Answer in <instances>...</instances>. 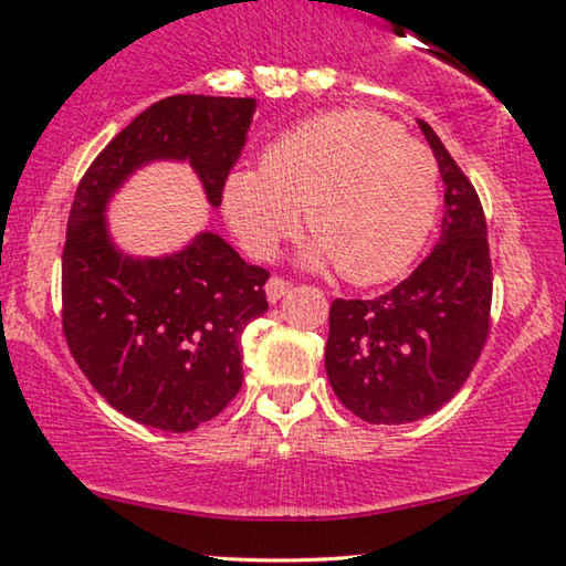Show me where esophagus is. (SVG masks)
<instances>
[{
  "mask_svg": "<svg viewBox=\"0 0 566 566\" xmlns=\"http://www.w3.org/2000/svg\"><path fill=\"white\" fill-rule=\"evenodd\" d=\"M290 282L282 280V276H272V280L266 282V297L269 302H280L286 292H290Z\"/></svg>",
  "mask_w": 566,
  "mask_h": 566,
  "instance_id": "esophagus-1",
  "label": "esophagus"
}]
</instances>
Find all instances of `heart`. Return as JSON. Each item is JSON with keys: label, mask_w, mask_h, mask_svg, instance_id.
Masks as SVG:
<instances>
[{"label": "heart", "mask_w": 566, "mask_h": 566, "mask_svg": "<svg viewBox=\"0 0 566 566\" xmlns=\"http://www.w3.org/2000/svg\"><path fill=\"white\" fill-rule=\"evenodd\" d=\"M439 164L402 127L371 109H336L280 135L261 169H235L222 212L253 256H272L305 207L313 266L354 284L400 276L439 218Z\"/></svg>", "instance_id": "b5f03b06"}]
</instances>
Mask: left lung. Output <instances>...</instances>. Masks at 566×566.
<instances>
[{
  "mask_svg": "<svg viewBox=\"0 0 566 566\" xmlns=\"http://www.w3.org/2000/svg\"><path fill=\"white\" fill-rule=\"evenodd\" d=\"M446 185L441 241L416 272L374 300H333L325 371L366 423L402 426L459 392L490 336L488 222L467 174L418 120Z\"/></svg>",
  "mask_w": 566,
  "mask_h": 566,
  "instance_id": "obj_1",
  "label": "left lung"
}]
</instances>
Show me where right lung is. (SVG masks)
<instances>
[{
  "mask_svg": "<svg viewBox=\"0 0 566 566\" xmlns=\"http://www.w3.org/2000/svg\"><path fill=\"white\" fill-rule=\"evenodd\" d=\"M253 109L251 97L158 99L94 158L71 205L61 259L69 352L115 410L158 431H195L238 395L241 336L269 310V272L214 233L164 259L123 256L109 241L105 205L143 164L177 158L192 164L218 207Z\"/></svg>",
  "mask_w": 566,
  "mask_h": 566,
  "instance_id": "1",
  "label": "right lung"
}]
</instances>
